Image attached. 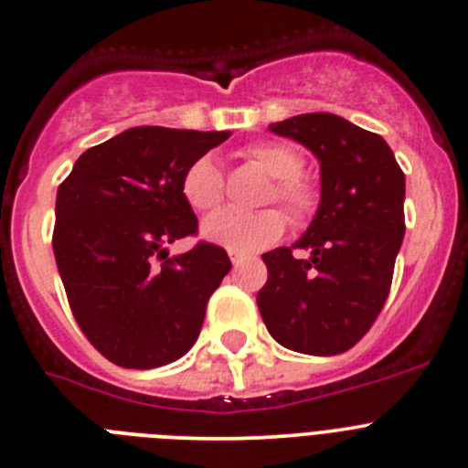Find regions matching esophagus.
I'll list each match as a JSON object with an SVG mask.
<instances>
[{
    "mask_svg": "<svg viewBox=\"0 0 468 468\" xmlns=\"http://www.w3.org/2000/svg\"><path fill=\"white\" fill-rule=\"evenodd\" d=\"M229 258H230V262H233L235 267L239 265V262L244 261V253H239V251H235V249H229Z\"/></svg>",
    "mask_w": 468,
    "mask_h": 468,
    "instance_id": "1",
    "label": "esophagus"
}]
</instances>
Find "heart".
Returning a JSON list of instances; mask_svg holds the SVG:
<instances>
[{"mask_svg":"<svg viewBox=\"0 0 468 468\" xmlns=\"http://www.w3.org/2000/svg\"><path fill=\"white\" fill-rule=\"evenodd\" d=\"M249 160L276 178L271 197L288 210L294 224H303L315 215L317 189L302 178L303 157L285 144H256L247 148ZM183 197L197 212L215 210L224 198V178L215 157L203 155L189 165L183 176ZM285 230V217L274 207L258 212L219 210L206 217L201 235L212 244L235 249L239 253L262 251L279 242Z\"/></svg>","mask_w":468,"mask_h":468,"instance_id":"obj_1","label":"heart"}]
</instances>
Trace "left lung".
Here are the masks:
<instances>
[{
	"label": "left lung",
	"instance_id": "8db88e82",
	"mask_svg": "<svg viewBox=\"0 0 468 468\" xmlns=\"http://www.w3.org/2000/svg\"><path fill=\"white\" fill-rule=\"evenodd\" d=\"M270 130L320 162V206L292 247L262 253L256 302L276 343L331 356L364 338L382 311L405 238V174L379 134L335 113H299ZM292 248L312 256L294 259Z\"/></svg>",
	"mask_w": 468,
	"mask_h": 468
}]
</instances>
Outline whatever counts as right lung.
Instances as JSON below:
<instances>
[{
    "label": "right lung",
    "mask_w": 468,
    "mask_h": 468,
    "mask_svg": "<svg viewBox=\"0 0 468 468\" xmlns=\"http://www.w3.org/2000/svg\"><path fill=\"white\" fill-rule=\"evenodd\" d=\"M230 133L130 128L81 153L57 192L54 258L72 315L100 355L148 370L187 355L229 253L198 242L169 256L166 244L197 233L183 197L194 160Z\"/></svg>",
    "instance_id": "add662e5"
}]
</instances>
